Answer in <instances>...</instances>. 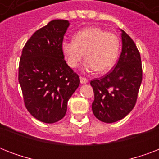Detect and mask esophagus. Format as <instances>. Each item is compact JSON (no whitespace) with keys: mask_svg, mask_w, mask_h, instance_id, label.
I'll use <instances>...</instances> for the list:
<instances>
[{"mask_svg":"<svg viewBox=\"0 0 159 159\" xmlns=\"http://www.w3.org/2000/svg\"><path fill=\"white\" fill-rule=\"evenodd\" d=\"M80 82H81V83H82V84H86V83H87V82H88V80L83 77H80Z\"/></svg>","mask_w":159,"mask_h":159,"instance_id":"esophagus-1","label":"esophagus"}]
</instances>
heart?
<instances>
[{"label": "heart", "instance_id": "obj_1", "mask_svg": "<svg viewBox=\"0 0 159 159\" xmlns=\"http://www.w3.org/2000/svg\"><path fill=\"white\" fill-rule=\"evenodd\" d=\"M120 41L116 34L99 27H87L75 34L74 40L63 39L61 49L67 65L77 67L84 56V70L106 72L118 59Z\"/></svg>", "mask_w": 159, "mask_h": 159}]
</instances>
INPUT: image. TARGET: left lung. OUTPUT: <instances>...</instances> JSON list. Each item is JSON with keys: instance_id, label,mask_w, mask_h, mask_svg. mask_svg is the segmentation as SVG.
Returning a JSON list of instances; mask_svg holds the SVG:
<instances>
[{"instance_id": "left-lung-1", "label": "left lung", "mask_w": 159, "mask_h": 159, "mask_svg": "<svg viewBox=\"0 0 159 159\" xmlns=\"http://www.w3.org/2000/svg\"><path fill=\"white\" fill-rule=\"evenodd\" d=\"M122 52L113 70L91 81L94 116L105 123L125 117L135 106L143 77L140 53L133 39L121 30Z\"/></svg>"}]
</instances>
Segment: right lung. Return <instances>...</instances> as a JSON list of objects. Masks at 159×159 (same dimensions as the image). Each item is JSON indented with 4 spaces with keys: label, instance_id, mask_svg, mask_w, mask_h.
I'll list each match as a JSON object with an SVG mask.
<instances>
[{
    "label": "right lung",
    "instance_id": "add662e5",
    "mask_svg": "<svg viewBox=\"0 0 159 159\" xmlns=\"http://www.w3.org/2000/svg\"><path fill=\"white\" fill-rule=\"evenodd\" d=\"M69 22L53 20L29 39L19 65V82L26 109L41 122L64 117L68 100L80 78L67 64L61 49Z\"/></svg>",
    "mask_w": 159,
    "mask_h": 159
}]
</instances>
